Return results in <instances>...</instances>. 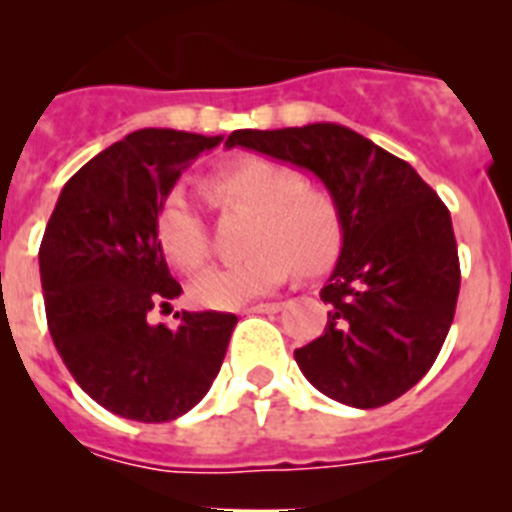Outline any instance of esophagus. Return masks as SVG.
I'll return each mask as SVG.
<instances>
[{"instance_id": "obj_1", "label": "esophagus", "mask_w": 512, "mask_h": 512, "mask_svg": "<svg viewBox=\"0 0 512 512\" xmlns=\"http://www.w3.org/2000/svg\"><path fill=\"white\" fill-rule=\"evenodd\" d=\"M282 307L284 302H259V305L243 307V312H246V315H251V312H279Z\"/></svg>"}]
</instances>
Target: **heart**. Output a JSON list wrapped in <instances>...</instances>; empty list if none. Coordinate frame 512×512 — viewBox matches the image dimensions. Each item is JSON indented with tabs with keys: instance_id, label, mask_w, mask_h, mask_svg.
Segmentation results:
<instances>
[{
	"instance_id": "heart-1",
	"label": "heart",
	"mask_w": 512,
	"mask_h": 512,
	"mask_svg": "<svg viewBox=\"0 0 512 512\" xmlns=\"http://www.w3.org/2000/svg\"><path fill=\"white\" fill-rule=\"evenodd\" d=\"M210 189L225 205L253 210L248 248L253 253L235 264L212 266L194 279L192 295L212 310H233L269 295L289 279L295 261L315 271L341 246V215L320 189L305 187L300 171L266 161L241 158L212 174ZM158 241L176 266L192 271L210 253L200 210L184 187L171 189L158 210Z\"/></svg>"
}]
</instances>
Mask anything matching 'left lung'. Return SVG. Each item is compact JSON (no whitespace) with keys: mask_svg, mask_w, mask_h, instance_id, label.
<instances>
[{"mask_svg":"<svg viewBox=\"0 0 512 512\" xmlns=\"http://www.w3.org/2000/svg\"><path fill=\"white\" fill-rule=\"evenodd\" d=\"M225 146L310 171L341 215V253L320 289L328 325L295 351L307 382L359 410L405 395L454 323L461 274L446 205L408 161L336 122L235 130Z\"/></svg>","mask_w":512,"mask_h":512,"instance_id":"1","label":"left lung"}]
</instances>
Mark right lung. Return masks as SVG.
Listing matches in <instances>:
<instances>
[{"instance_id":"add662e5","label":"right lung","mask_w":512,"mask_h":512,"mask_svg":"<svg viewBox=\"0 0 512 512\" xmlns=\"http://www.w3.org/2000/svg\"><path fill=\"white\" fill-rule=\"evenodd\" d=\"M223 135L143 128L71 176L40 243L45 318L71 377L110 413L140 423L176 420L215 382L238 318L176 312V328L148 323L182 295L158 241V210L184 169Z\"/></svg>"}]
</instances>
